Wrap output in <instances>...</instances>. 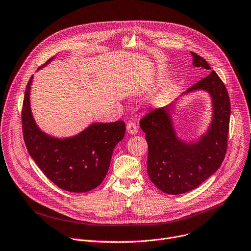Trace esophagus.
<instances>
[{
	"label": "esophagus",
	"instance_id": "34e87169",
	"mask_svg": "<svg viewBox=\"0 0 251 251\" xmlns=\"http://www.w3.org/2000/svg\"><path fill=\"white\" fill-rule=\"evenodd\" d=\"M127 131L129 134H136L138 132V126L134 122L127 123Z\"/></svg>",
	"mask_w": 251,
	"mask_h": 251
}]
</instances>
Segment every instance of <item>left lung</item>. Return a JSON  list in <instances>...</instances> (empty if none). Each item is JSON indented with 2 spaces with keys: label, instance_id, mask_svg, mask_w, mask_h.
<instances>
[{
  "label": "left lung",
  "instance_id": "obj_1",
  "mask_svg": "<svg viewBox=\"0 0 251 251\" xmlns=\"http://www.w3.org/2000/svg\"><path fill=\"white\" fill-rule=\"evenodd\" d=\"M193 66L206 69L207 61L191 52ZM208 91L214 101V119L208 133L195 144H184L174 132L169 108L154 109L140 120L149 147L147 171L151 181L161 191L177 195L198 187L220 168L227 149L230 101L225 83L215 71L187 92Z\"/></svg>",
  "mask_w": 251,
  "mask_h": 251
}]
</instances>
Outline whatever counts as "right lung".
Segmentation results:
<instances>
[{"mask_svg":"<svg viewBox=\"0 0 251 251\" xmlns=\"http://www.w3.org/2000/svg\"><path fill=\"white\" fill-rule=\"evenodd\" d=\"M32 76L27 82L22 110L24 140L30 156L59 188L75 193L95 189L104 179L113 150L124 137L125 122L96 123L73 138H51L38 129L31 115Z\"/></svg>","mask_w":251,"mask_h":251,"instance_id":"right-lung-1","label":"right lung"}]
</instances>
